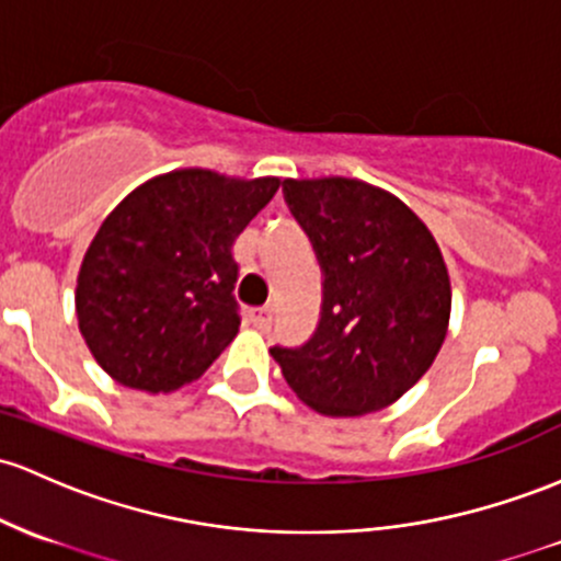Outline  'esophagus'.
<instances>
[{
  "label": "esophagus",
  "mask_w": 561,
  "mask_h": 561,
  "mask_svg": "<svg viewBox=\"0 0 561 561\" xmlns=\"http://www.w3.org/2000/svg\"><path fill=\"white\" fill-rule=\"evenodd\" d=\"M271 319H274V309H271V306H261V309L250 311V322L255 324L257 330H268Z\"/></svg>",
  "instance_id": "obj_1"
}]
</instances>
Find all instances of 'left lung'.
Returning <instances> with one entry per match:
<instances>
[{
    "mask_svg": "<svg viewBox=\"0 0 561 561\" xmlns=\"http://www.w3.org/2000/svg\"><path fill=\"white\" fill-rule=\"evenodd\" d=\"M285 202L322 268V311L304 346H274L311 410L365 415L426 375L450 322L439 244L404 202L354 178L285 181Z\"/></svg>",
    "mask_w": 561,
    "mask_h": 561,
    "instance_id": "left-lung-1",
    "label": "left lung"
}]
</instances>
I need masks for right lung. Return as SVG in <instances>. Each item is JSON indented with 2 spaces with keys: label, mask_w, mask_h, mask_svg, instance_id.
Returning <instances> with one entry per match:
<instances>
[{
  "label": "right lung",
  "mask_w": 561,
  "mask_h": 561,
  "mask_svg": "<svg viewBox=\"0 0 561 561\" xmlns=\"http://www.w3.org/2000/svg\"><path fill=\"white\" fill-rule=\"evenodd\" d=\"M279 178L175 170L114 207L84 252L77 319L98 365L122 386L175 391L239 332L233 242Z\"/></svg>",
  "instance_id": "add662e5"
}]
</instances>
